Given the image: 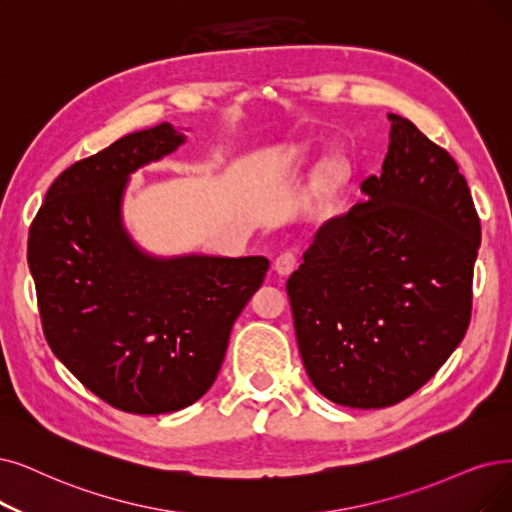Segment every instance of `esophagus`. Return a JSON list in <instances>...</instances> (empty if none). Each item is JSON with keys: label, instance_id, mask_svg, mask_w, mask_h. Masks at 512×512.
<instances>
[{"label": "esophagus", "instance_id": "esophagus-1", "mask_svg": "<svg viewBox=\"0 0 512 512\" xmlns=\"http://www.w3.org/2000/svg\"><path fill=\"white\" fill-rule=\"evenodd\" d=\"M273 267H275L277 275H290V273L296 269V254L290 252V250L281 252V254L275 258Z\"/></svg>", "mask_w": 512, "mask_h": 512}]
</instances>
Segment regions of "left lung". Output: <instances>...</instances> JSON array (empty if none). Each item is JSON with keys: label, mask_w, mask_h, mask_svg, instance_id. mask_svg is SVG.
<instances>
[{"label": "left lung", "mask_w": 512, "mask_h": 512, "mask_svg": "<svg viewBox=\"0 0 512 512\" xmlns=\"http://www.w3.org/2000/svg\"><path fill=\"white\" fill-rule=\"evenodd\" d=\"M365 201L323 222L288 279L304 370L338 405L378 410L431 380L473 309L481 222L458 163L410 119Z\"/></svg>", "instance_id": "obj_1"}]
</instances>
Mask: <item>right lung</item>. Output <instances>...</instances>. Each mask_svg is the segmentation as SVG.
I'll list each match as a JSON object with an SVG mask.
<instances>
[{
  "label": "right lung",
  "instance_id": "add662e5",
  "mask_svg": "<svg viewBox=\"0 0 512 512\" xmlns=\"http://www.w3.org/2000/svg\"><path fill=\"white\" fill-rule=\"evenodd\" d=\"M185 134L159 124L73 163L46 193L27 260L52 353L102 401L168 414L214 384L231 327L269 271L264 256L142 252L121 222L138 168L174 153Z\"/></svg>",
  "mask_w": 512,
  "mask_h": 512
}]
</instances>
